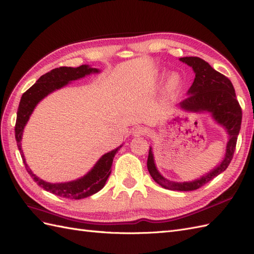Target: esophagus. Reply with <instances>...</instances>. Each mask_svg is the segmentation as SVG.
Instances as JSON below:
<instances>
[{"label": "esophagus", "mask_w": 254, "mask_h": 254, "mask_svg": "<svg viewBox=\"0 0 254 254\" xmlns=\"http://www.w3.org/2000/svg\"><path fill=\"white\" fill-rule=\"evenodd\" d=\"M144 133H146V129H144V127H137L133 129V136H135V137H139V136L143 135Z\"/></svg>", "instance_id": "esophagus-1"}]
</instances>
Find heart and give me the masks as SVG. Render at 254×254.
Instances as JSON below:
<instances>
[{
    "instance_id": "1",
    "label": "heart",
    "mask_w": 254,
    "mask_h": 254,
    "mask_svg": "<svg viewBox=\"0 0 254 254\" xmlns=\"http://www.w3.org/2000/svg\"><path fill=\"white\" fill-rule=\"evenodd\" d=\"M164 73L163 72H158L156 73V78H161ZM181 85H182V75H181L180 72L176 70L169 71L167 75H166L165 84H164V93L165 96L171 97L175 95V93L180 89Z\"/></svg>"
}]
</instances>
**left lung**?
Here are the masks:
<instances>
[{"instance_id": "8db88e82", "label": "left lung", "mask_w": 254, "mask_h": 254, "mask_svg": "<svg viewBox=\"0 0 254 254\" xmlns=\"http://www.w3.org/2000/svg\"><path fill=\"white\" fill-rule=\"evenodd\" d=\"M180 62L192 68L194 79L186 93L187 98L178 107L185 113L209 114L212 119L228 134L226 152L221 161L203 176L186 182H176L166 179L157 169L153 149L150 147L147 166L152 179L166 190L190 191L198 190L228 168L234 154L237 136L240 134L242 108L236 100L233 84L227 76L209 66L208 63L192 56L182 57Z\"/></svg>"}]
</instances>
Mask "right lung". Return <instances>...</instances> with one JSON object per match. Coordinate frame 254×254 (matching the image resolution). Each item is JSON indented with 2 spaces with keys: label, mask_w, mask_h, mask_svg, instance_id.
<instances>
[{
  "label": "right lung",
  "mask_w": 254,
  "mask_h": 254,
  "mask_svg": "<svg viewBox=\"0 0 254 254\" xmlns=\"http://www.w3.org/2000/svg\"><path fill=\"white\" fill-rule=\"evenodd\" d=\"M101 70L97 68H92L89 64H82V66L72 68V67H60L51 70L48 73L40 76L30 89H27L20 100V104L17 113V121L14 132H16L17 146L20 151L21 157L23 159L25 168L33 180L43 190L52 192L56 195H60L67 199H84L90 195L95 194L104 187L106 181L112 172V164L114 157L118 150L123 146L120 144L119 147L107 152L104 155L101 156L95 166L84 175L73 181L64 183H50L47 181L40 179L32 171L26 164L25 156L21 146L24 127L27 121L30 120L31 115L33 114L35 107L38 105L40 101H42L50 93L59 90L63 87L69 85L72 81L83 78L89 74L100 73Z\"/></svg>",
  "instance_id": "right-lung-1"
}]
</instances>
